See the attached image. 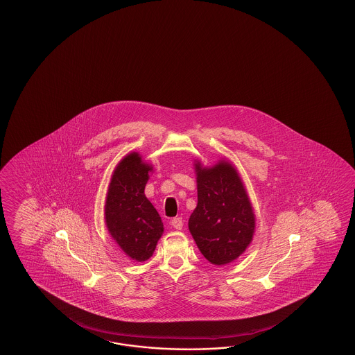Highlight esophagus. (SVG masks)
Segmentation results:
<instances>
[{
    "label": "esophagus",
    "mask_w": 355,
    "mask_h": 355,
    "mask_svg": "<svg viewBox=\"0 0 355 355\" xmlns=\"http://www.w3.org/2000/svg\"><path fill=\"white\" fill-rule=\"evenodd\" d=\"M171 226L174 227V228H176V230H181L182 226H184V220H182L181 217H176V218H174L173 220H171Z\"/></svg>",
    "instance_id": "esophagus-1"
}]
</instances>
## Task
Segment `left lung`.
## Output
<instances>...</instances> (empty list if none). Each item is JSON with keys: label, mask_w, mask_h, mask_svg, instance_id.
<instances>
[{"label": "left lung", "mask_w": 355, "mask_h": 355, "mask_svg": "<svg viewBox=\"0 0 355 355\" xmlns=\"http://www.w3.org/2000/svg\"><path fill=\"white\" fill-rule=\"evenodd\" d=\"M198 204L189 231L199 251L213 265L232 263L249 248L255 213L241 176L228 159L213 166L194 161Z\"/></svg>", "instance_id": "left-lung-1"}]
</instances>
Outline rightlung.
Masks as SVG:
<instances>
[{
    "label": "right lung",
    "instance_id": "obj_1",
    "mask_svg": "<svg viewBox=\"0 0 355 355\" xmlns=\"http://www.w3.org/2000/svg\"><path fill=\"white\" fill-rule=\"evenodd\" d=\"M153 171L138 152H130L114 168L106 193L104 218L109 234L135 261H146L164 234L156 208L144 196Z\"/></svg>",
    "mask_w": 355,
    "mask_h": 355
}]
</instances>
